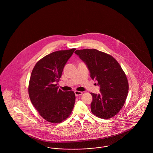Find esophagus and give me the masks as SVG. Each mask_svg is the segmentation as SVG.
I'll use <instances>...</instances> for the list:
<instances>
[{
  "mask_svg": "<svg viewBox=\"0 0 153 153\" xmlns=\"http://www.w3.org/2000/svg\"><path fill=\"white\" fill-rule=\"evenodd\" d=\"M74 94H75V95H76V96H80V95H82V92H80V91H75L74 92Z\"/></svg>",
  "mask_w": 153,
  "mask_h": 153,
  "instance_id": "obj_1",
  "label": "esophagus"
}]
</instances>
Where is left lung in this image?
<instances>
[{"instance_id": "8db88e82", "label": "left lung", "mask_w": 153, "mask_h": 153, "mask_svg": "<svg viewBox=\"0 0 153 153\" xmlns=\"http://www.w3.org/2000/svg\"><path fill=\"white\" fill-rule=\"evenodd\" d=\"M74 53L86 64L91 79L100 86V94L91 93L92 114L104 119L114 117L123 106L128 92L127 79L121 66L112 56L96 49Z\"/></svg>"}]
</instances>
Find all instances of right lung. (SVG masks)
<instances>
[{
	"instance_id": "add662e5",
	"label": "right lung",
	"mask_w": 153,
	"mask_h": 153,
	"mask_svg": "<svg viewBox=\"0 0 153 153\" xmlns=\"http://www.w3.org/2000/svg\"><path fill=\"white\" fill-rule=\"evenodd\" d=\"M76 49L54 51L36 62L29 85L30 100L48 122L58 123L71 115L75 102L72 91H62L57 86L64 68Z\"/></svg>"
}]
</instances>
